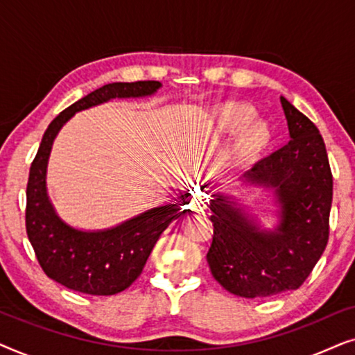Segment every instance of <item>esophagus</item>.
Masks as SVG:
<instances>
[{
	"mask_svg": "<svg viewBox=\"0 0 355 355\" xmlns=\"http://www.w3.org/2000/svg\"><path fill=\"white\" fill-rule=\"evenodd\" d=\"M192 210H193V211H202V210H203V202H202V203H200V202L192 203Z\"/></svg>",
	"mask_w": 355,
	"mask_h": 355,
	"instance_id": "34e87169",
	"label": "esophagus"
}]
</instances>
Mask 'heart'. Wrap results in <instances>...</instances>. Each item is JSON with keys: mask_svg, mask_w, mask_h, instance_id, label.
Returning <instances> with one entry per match:
<instances>
[{"mask_svg": "<svg viewBox=\"0 0 355 355\" xmlns=\"http://www.w3.org/2000/svg\"><path fill=\"white\" fill-rule=\"evenodd\" d=\"M254 116L255 110L241 101H227L213 111V132L220 137L239 132L234 147L237 166L254 163L270 145V128Z\"/></svg>", "mask_w": 355, "mask_h": 355, "instance_id": "obj_1", "label": "heart"}]
</instances>
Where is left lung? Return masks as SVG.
<instances>
[{"mask_svg":"<svg viewBox=\"0 0 355 355\" xmlns=\"http://www.w3.org/2000/svg\"><path fill=\"white\" fill-rule=\"evenodd\" d=\"M281 106L291 140L239 178L247 187L271 191L276 226L265 227L231 193L215 192L210 200L215 230L207 261L223 288L245 299L297 289L328 242L333 176L324 142L284 96Z\"/></svg>","mask_w":355,"mask_h":355,"instance_id":"obj_1","label":"left lung"}]
</instances>
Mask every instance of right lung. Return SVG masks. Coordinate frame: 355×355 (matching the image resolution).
Wrapping results in <instances>:
<instances>
[{
	"instance_id": "1",
	"label": "right lung",
	"mask_w": 355,
	"mask_h": 355,
	"mask_svg": "<svg viewBox=\"0 0 355 355\" xmlns=\"http://www.w3.org/2000/svg\"><path fill=\"white\" fill-rule=\"evenodd\" d=\"M159 89L162 82L157 80L106 84L58 114L43 134L28 173L26 227L45 275L67 289L92 295H113L128 289L142 273L162 232L182 215V208L176 202L150 208L106 230L71 226L58 215L48 196L46 169L53 142L62 125L79 111L114 98H145Z\"/></svg>"
}]
</instances>
